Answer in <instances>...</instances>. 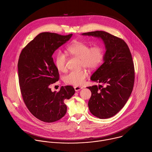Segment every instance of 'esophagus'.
<instances>
[{
	"label": "esophagus",
	"instance_id": "34e87169",
	"mask_svg": "<svg viewBox=\"0 0 152 152\" xmlns=\"http://www.w3.org/2000/svg\"><path fill=\"white\" fill-rule=\"evenodd\" d=\"M74 88H75V90L76 91H79L82 88V87H81V86H75Z\"/></svg>",
	"mask_w": 152,
	"mask_h": 152
}]
</instances>
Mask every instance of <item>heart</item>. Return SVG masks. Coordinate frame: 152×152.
Segmentation results:
<instances>
[{"mask_svg": "<svg viewBox=\"0 0 152 152\" xmlns=\"http://www.w3.org/2000/svg\"><path fill=\"white\" fill-rule=\"evenodd\" d=\"M67 52L72 56L80 59V66L89 70L97 69L104 58L103 49L98 46L90 48V46L82 41H76L67 47ZM67 55L62 52H58L55 57V64L57 70L61 72L66 71ZM88 76L85 70L72 71L65 75L64 80L67 84L79 86Z\"/></svg>", "mask_w": 152, "mask_h": 152, "instance_id": "heart-1", "label": "heart"}]
</instances>
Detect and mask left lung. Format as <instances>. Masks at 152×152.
I'll return each mask as SVG.
<instances>
[{"label":"left lung","instance_id":"8db88e82","mask_svg":"<svg viewBox=\"0 0 152 152\" xmlns=\"http://www.w3.org/2000/svg\"><path fill=\"white\" fill-rule=\"evenodd\" d=\"M82 35L99 37L104 43V62L91 77V80L104 86H88L91 91L88 107L94 116L109 118L122 109L133 90L135 69L132 56L126 42L120 38L101 31Z\"/></svg>","mask_w":152,"mask_h":152}]
</instances>
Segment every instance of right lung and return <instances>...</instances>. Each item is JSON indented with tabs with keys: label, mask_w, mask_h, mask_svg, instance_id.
Here are the masks:
<instances>
[{
	"label": "right lung",
	"mask_w": 152,
	"mask_h": 152,
	"mask_svg": "<svg viewBox=\"0 0 152 152\" xmlns=\"http://www.w3.org/2000/svg\"><path fill=\"white\" fill-rule=\"evenodd\" d=\"M72 36L40 33L19 56L17 67L21 96L30 113L42 121L52 123L62 118L67 112L64 100L75 93L70 85L62 86L58 92H52L49 87L59 79L52 55Z\"/></svg>",
	"instance_id": "add662e5"
}]
</instances>
